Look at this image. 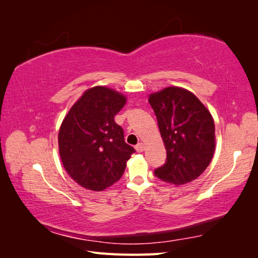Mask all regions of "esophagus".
<instances>
[{
    "mask_svg": "<svg viewBox=\"0 0 258 258\" xmlns=\"http://www.w3.org/2000/svg\"><path fill=\"white\" fill-rule=\"evenodd\" d=\"M135 150L138 151L139 153L143 152V151H144V145H143V143H139L138 145H136V146H135Z\"/></svg>",
    "mask_w": 258,
    "mask_h": 258,
    "instance_id": "obj_1",
    "label": "esophagus"
}]
</instances>
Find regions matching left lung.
Segmentation results:
<instances>
[{
	"label": "left lung",
	"mask_w": 258,
	"mask_h": 258,
	"mask_svg": "<svg viewBox=\"0 0 258 258\" xmlns=\"http://www.w3.org/2000/svg\"><path fill=\"white\" fill-rule=\"evenodd\" d=\"M149 102L166 149V162L155 169V176L175 185L196 179L215 150L211 113L193 93L174 86L152 94Z\"/></svg>",
	"instance_id": "left-lung-1"
}]
</instances>
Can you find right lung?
<instances>
[{"mask_svg":"<svg viewBox=\"0 0 258 258\" xmlns=\"http://www.w3.org/2000/svg\"><path fill=\"white\" fill-rule=\"evenodd\" d=\"M126 98L105 86L87 90L70 109L58 132L64 168L76 183L103 190L122 177L135 150L125 143L114 116Z\"/></svg>","mask_w":258,"mask_h":258,"instance_id":"1","label":"right lung"}]
</instances>
